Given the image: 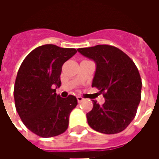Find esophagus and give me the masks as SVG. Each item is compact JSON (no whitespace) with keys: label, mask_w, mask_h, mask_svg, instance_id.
I'll return each mask as SVG.
<instances>
[{"label":"esophagus","mask_w":159,"mask_h":159,"mask_svg":"<svg viewBox=\"0 0 159 159\" xmlns=\"http://www.w3.org/2000/svg\"><path fill=\"white\" fill-rule=\"evenodd\" d=\"M76 99H77V101H78V103H81V102H83L84 99H83V97L81 96H77L76 97Z\"/></svg>","instance_id":"obj_1"}]
</instances>
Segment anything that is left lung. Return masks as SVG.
Here are the masks:
<instances>
[{"mask_svg": "<svg viewBox=\"0 0 159 159\" xmlns=\"http://www.w3.org/2000/svg\"><path fill=\"white\" fill-rule=\"evenodd\" d=\"M77 51L95 63L92 87L100 90L105 98L102 106L93 100V109L87 113L89 125L100 133H119L133 121L140 104L142 83L139 70L129 56L112 46Z\"/></svg>", "mask_w": 159, "mask_h": 159, "instance_id": "1", "label": "left lung"}]
</instances>
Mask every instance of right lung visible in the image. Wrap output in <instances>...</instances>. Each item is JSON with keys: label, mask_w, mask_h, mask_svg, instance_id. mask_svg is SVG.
I'll use <instances>...</instances> for the list:
<instances>
[{"label": "right lung", "mask_w": 159, "mask_h": 159, "mask_svg": "<svg viewBox=\"0 0 159 159\" xmlns=\"http://www.w3.org/2000/svg\"><path fill=\"white\" fill-rule=\"evenodd\" d=\"M76 52L75 48L46 44L30 52L19 67L13 91L16 110L24 124L39 136H56L68 128L77 100L73 95L61 98L56 89L61 86L63 64Z\"/></svg>", "instance_id": "right-lung-1"}]
</instances>
